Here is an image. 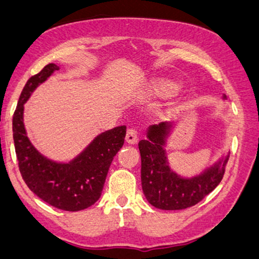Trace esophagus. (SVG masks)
<instances>
[{
	"label": "esophagus",
	"instance_id": "1",
	"mask_svg": "<svg viewBox=\"0 0 259 259\" xmlns=\"http://www.w3.org/2000/svg\"><path fill=\"white\" fill-rule=\"evenodd\" d=\"M126 140L131 144H135L138 140V130L135 128V127H130L126 132Z\"/></svg>",
	"mask_w": 259,
	"mask_h": 259
}]
</instances>
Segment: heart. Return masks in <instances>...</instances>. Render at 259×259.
Returning <instances> with one entry per match:
<instances>
[{
	"instance_id": "1",
	"label": "heart",
	"mask_w": 259,
	"mask_h": 259,
	"mask_svg": "<svg viewBox=\"0 0 259 259\" xmlns=\"http://www.w3.org/2000/svg\"><path fill=\"white\" fill-rule=\"evenodd\" d=\"M178 85L174 84L171 81H167V80H162L158 81L157 84L154 86V90L157 92L159 95H163V96H170L175 94L178 91Z\"/></svg>"
}]
</instances>
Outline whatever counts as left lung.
Returning a JSON list of instances; mask_svg holds the SVG:
<instances>
[{"label":"left lung","mask_w":259,"mask_h":259,"mask_svg":"<svg viewBox=\"0 0 259 259\" xmlns=\"http://www.w3.org/2000/svg\"><path fill=\"white\" fill-rule=\"evenodd\" d=\"M169 124L151 126L148 138L139 142L142 157V187L148 202L162 210H183L196 205L221 183L225 165H215L193 179H183L167 163L163 145Z\"/></svg>","instance_id":"left-lung-1"}]
</instances>
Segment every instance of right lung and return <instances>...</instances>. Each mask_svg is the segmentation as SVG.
Returning <instances> with one entry per match:
<instances>
[{
  "instance_id": "1",
  "label": "right lung",
  "mask_w": 259,
  "mask_h": 259,
  "mask_svg": "<svg viewBox=\"0 0 259 259\" xmlns=\"http://www.w3.org/2000/svg\"><path fill=\"white\" fill-rule=\"evenodd\" d=\"M59 67L49 63L26 81L13 115V139L25 184L41 200L57 209L79 211L100 199L114 156L123 145L126 126L102 133L69 163H56L32 146L22 122L24 103L31 92Z\"/></svg>"
}]
</instances>
